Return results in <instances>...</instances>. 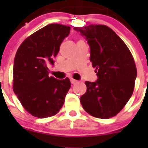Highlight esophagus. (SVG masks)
Masks as SVG:
<instances>
[{
  "instance_id": "esophagus-1",
  "label": "esophagus",
  "mask_w": 148,
  "mask_h": 148,
  "mask_svg": "<svg viewBox=\"0 0 148 148\" xmlns=\"http://www.w3.org/2000/svg\"><path fill=\"white\" fill-rule=\"evenodd\" d=\"M70 82H71V83L73 84H76L77 82H78V81L75 80V79H73V78H71V79H70Z\"/></svg>"
}]
</instances>
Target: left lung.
<instances>
[{
    "instance_id": "1",
    "label": "left lung",
    "mask_w": 148,
    "mask_h": 148,
    "mask_svg": "<svg viewBox=\"0 0 148 148\" xmlns=\"http://www.w3.org/2000/svg\"><path fill=\"white\" fill-rule=\"evenodd\" d=\"M73 29L90 46V59L98 77L95 82H85L87 92L80 98L82 107L94 117L111 118L122 110L133 94L137 76L133 56L124 41L107 26Z\"/></svg>"
}]
</instances>
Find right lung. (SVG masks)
<instances>
[{"instance_id": "obj_1", "label": "right lung", "mask_w": 148, "mask_h": 148, "mask_svg": "<svg viewBox=\"0 0 148 148\" xmlns=\"http://www.w3.org/2000/svg\"><path fill=\"white\" fill-rule=\"evenodd\" d=\"M70 32L67 26L51 23L27 38L18 48L13 65V90L24 109L38 118L59 112L70 88L68 78L49 76L63 40Z\"/></svg>"}]
</instances>
